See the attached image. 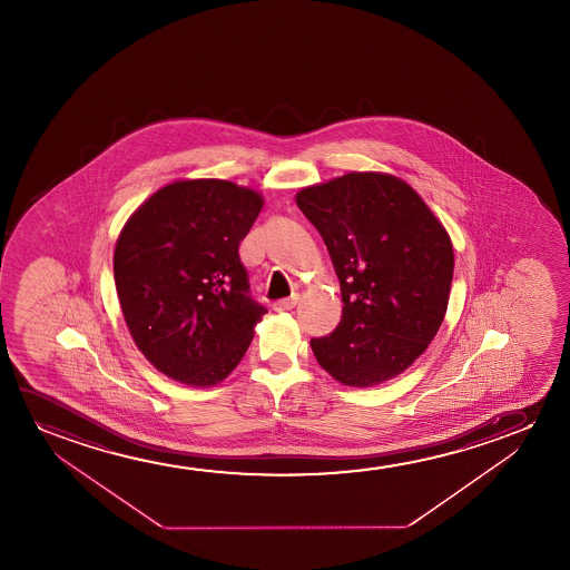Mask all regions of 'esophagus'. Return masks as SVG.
Here are the masks:
<instances>
[{
    "mask_svg": "<svg viewBox=\"0 0 570 570\" xmlns=\"http://www.w3.org/2000/svg\"><path fill=\"white\" fill-rule=\"evenodd\" d=\"M297 299H299L297 294H294V296L284 297V299H278V302H274L273 309L274 312H289V309H294V307H296Z\"/></svg>",
    "mask_w": 570,
    "mask_h": 570,
    "instance_id": "esophagus-1",
    "label": "esophagus"
}]
</instances>
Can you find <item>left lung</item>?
Segmentation results:
<instances>
[{"label":"left lung","mask_w":570,"mask_h":570,"mask_svg":"<svg viewBox=\"0 0 570 570\" xmlns=\"http://www.w3.org/2000/svg\"><path fill=\"white\" fill-rule=\"evenodd\" d=\"M296 203L327 245L343 296L335 331L312 338L320 366L348 387L403 374L448 309L453 247L442 222L390 173H346L302 188Z\"/></svg>","instance_id":"obj_1"}]
</instances>
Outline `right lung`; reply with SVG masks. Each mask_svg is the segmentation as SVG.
<instances>
[{
  "instance_id": "obj_1",
  "label": "right lung",
  "mask_w": 570,
  "mask_h": 570,
  "mask_svg": "<svg viewBox=\"0 0 570 570\" xmlns=\"http://www.w3.org/2000/svg\"><path fill=\"white\" fill-rule=\"evenodd\" d=\"M263 204L232 180H175L118 235L112 263L126 325L149 364L175 382L216 385L249 348L266 309L250 299L239 243Z\"/></svg>"
}]
</instances>
